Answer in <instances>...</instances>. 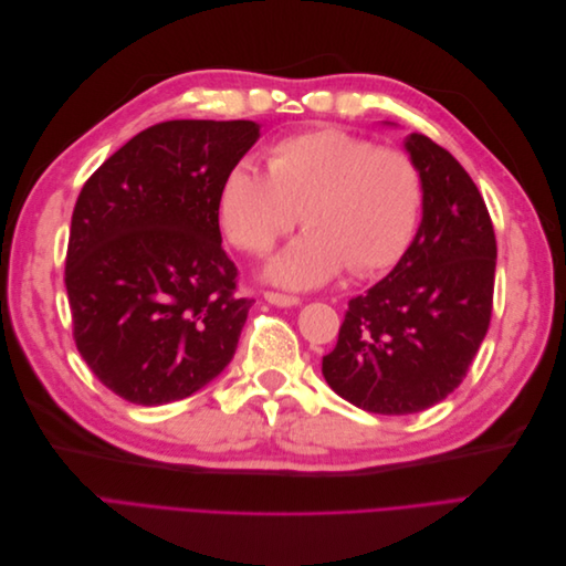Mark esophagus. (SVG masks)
<instances>
[{"instance_id": "34e87169", "label": "esophagus", "mask_w": 566, "mask_h": 566, "mask_svg": "<svg viewBox=\"0 0 566 566\" xmlns=\"http://www.w3.org/2000/svg\"><path fill=\"white\" fill-rule=\"evenodd\" d=\"M264 300H266L269 304H276V306H297V304H300V297L285 295V293H273V290H266Z\"/></svg>"}]
</instances>
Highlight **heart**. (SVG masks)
<instances>
[{"label": "heart", "mask_w": 566, "mask_h": 566, "mask_svg": "<svg viewBox=\"0 0 566 566\" xmlns=\"http://www.w3.org/2000/svg\"><path fill=\"white\" fill-rule=\"evenodd\" d=\"M266 167L235 163L217 210L231 245L250 254H264L304 221L306 231L271 260L273 281L314 287L345 266L354 276H375L413 243L424 181L408 150L316 127L273 142Z\"/></svg>", "instance_id": "heart-1"}]
</instances>
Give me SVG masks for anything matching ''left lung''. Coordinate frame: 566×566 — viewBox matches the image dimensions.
<instances>
[{
	"mask_svg": "<svg viewBox=\"0 0 566 566\" xmlns=\"http://www.w3.org/2000/svg\"><path fill=\"white\" fill-rule=\"evenodd\" d=\"M424 181L422 221L399 264L349 300L323 378L342 399L408 416L468 375L493 312L495 233L479 188L447 148L410 134Z\"/></svg>",
	"mask_w": 566,
	"mask_h": 566,
	"instance_id": "8db88e82",
	"label": "left lung"
}]
</instances>
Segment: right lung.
I'll use <instances>...</instances> for the list:
<instances>
[{
    "instance_id": "right-lung-1",
    "label": "right lung",
    "mask_w": 566,
    "mask_h": 566,
    "mask_svg": "<svg viewBox=\"0 0 566 566\" xmlns=\"http://www.w3.org/2000/svg\"><path fill=\"white\" fill-rule=\"evenodd\" d=\"M256 139L250 119H167L82 186L65 254L73 339L129 403L191 397L235 354L254 300L235 295L217 198Z\"/></svg>"
}]
</instances>
